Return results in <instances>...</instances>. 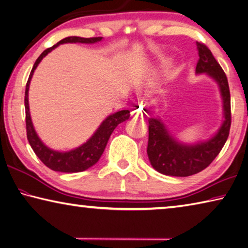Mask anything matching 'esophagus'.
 Segmentation results:
<instances>
[{"label":"esophagus","mask_w":248,"mask_h":248,"mask_svg":"<svg viewBox=\"0 0 248 248\" xmlns=\"http://www.w3.org/2000/svg\"><path fill=\"white\" fill-rule=\"evenodd\" d=\"M142 109L141 107H137L136 109H133L131 111V116L133 117V118H139V117H142Z\"/></svg>","instance_id":"1"}]
</instances>
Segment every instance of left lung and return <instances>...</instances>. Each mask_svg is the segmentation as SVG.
<instances>
[{"label": "left lung", "mask_w": 248, "mask_h": 248, "mask_svg": "<svg viewBox=\"0 0 248 248\" xmlns=\"http://www.w3.org/2000/svg\"><path fill=\"white\" fill-rule=\"evenodd\" d=\"M199 62L196 74H207L218 83L223 102L224 120L215 136L205 142H178L159 118L148 119L147 155L153 168L172 177H188L208 167L226 144L231 127V96L227 76L204 43L196 42Z\"/></svg>", "instance_id": "obj_1"}]
</instances>
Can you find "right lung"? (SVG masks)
Returning <instances> with one entry per match:
<instances>
[{
  "label": "right lung",
  "instance_id": "1",
  "mask_svg": "<svg viewBox=\"0 0 248 248\" xmlns=\"http://www.w3.org/2000/svg\"><path fill=\"white\" fill-rule=\"evenodd\" d=\"M102 37L96 38H80V37H68L61 40L60 42L56 43L52 47L46 48V51L38 57L35 61L34 65L31 70L30 76L26 84V92H25V108H26V129H27V139H28L29 144L32 147L33 152L35 153L40 160L54 171H60V172H81V171L87 170L88 168L92 167L95 165L98 159L104 152L106 144L108 142L110 134L114 131L115 128L119 124L128 120L130 117L129 110H120L115 114L107 117L103 121L100 127L95 131V133L90 138L87 142L82 145L71 150L69 152H57L51 150L44 144L40 138L38 137L37 132L33 128L32 121H31L30 111H29V101H28V91L29 84L32 75L37 68L39 62L42 61L43 57H46L47 54L53 51L54 48L57 47L60 44L62 43H95L101 41Z\"/></svg>",
  "mask_w": 248,
  "mask_h": 248
}]
</instances>
